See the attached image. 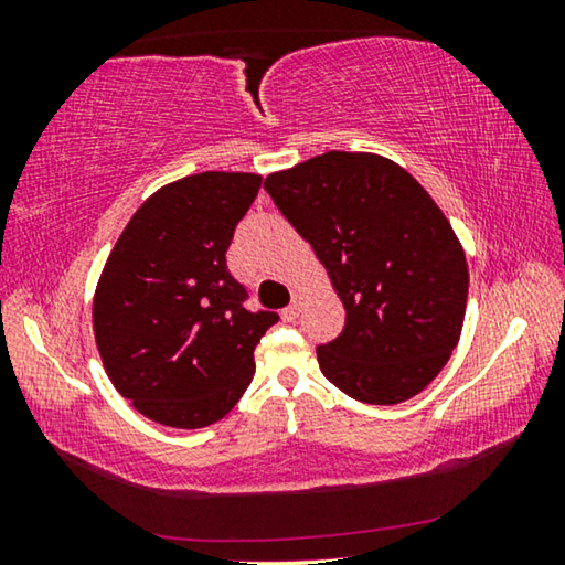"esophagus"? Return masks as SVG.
<instances>
[{
  "mask_svg": "<svg viewBox=\"0 0 565 565\" xmlns=\"http://www.w3.org/2000/svg\"><path fill=\"white\" fill-rule=\"evenodd\" d=\"M299 311H301V306H299V303H291V306H286V309L281 311V319H284L286 323H291V321L299 319Z\"/></svg>",
  "mask_w": 565,
  "mask_h": 565,
  "instance_id": "34e87169",
  "label": "esophagus"
}]
</instances>
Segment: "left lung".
I'll use <instances>...</instances> for the list:
<instances>
[{
    "label": "left lung",
    "mask_w": 565,
    "mask_h": 565,
    "mask_svg": "<svg viewBox=\"0 0 565 565\" xmlns=\"http://www.w3.org/2000/svg\"><path fill=\"white\" fill-rule=\"evenodd\" d=\"M264 189L347 309L341 337L317 349L323 376L361 404L420 394L451 359L468 299L463 246L428 191L369 151H327Z\"/></svg>",
    "instance_id": "obj_1"
}]
</instances>
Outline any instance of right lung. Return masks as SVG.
Masks as SVG:
<instances>
[{
    "mask_svg": "<svg viewBox=\"0 0 565 565\" xmlns=\"http://www.w3.org/2000/svg\"><path fill=\"white\" fill-rule=\"evenodd\" d=\"M248 171H202L154 191L124 226L94 291V339L114 388L171 428L224 418L254 379L279 317L246 311L226 269L234 228L259 194Z\"/></svg>",
    "mask_w": 565,
    "mask_h": 565,
    "instance_id": "add662e5",
    "label": "right lung"
}]
</instances>
